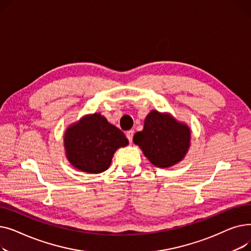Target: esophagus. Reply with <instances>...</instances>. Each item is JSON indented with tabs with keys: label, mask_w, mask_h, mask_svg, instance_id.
I'll use <instances>...</instances> for the list:
<instances>
[{
	"label": "esophagus",
	"mask_w": 251,
	"mask_h": 251,
	"mask_svg": "<svg viewBox=\"0 0 251 251\" xmlns=\"http://www.w3.org/2000/svg\"><path fill=\"white\" fill-rule=\"evenodd\" d=\"M133 135H134V131L133 130H129V131H127V132H126V137L128 138V140L130 142H132Z\"/></svg>",
	"instance_id": "obj_1"
}]
</instances>
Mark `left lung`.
Here are the masks:
<instances>
[{
    "instance_id": "obj_1",
    "label": "left lung",
    "mask_w": 251,
    "mask_h": 251,
    "mask_svg": "<svg viewBox=\"0 0 251 251\" xmlns=\"http://www.w3.org/2000/svg\"><path fill=\"white\" fill-rule=\"evenodd\" d=\"M191 130L170 113L151 111L143 130L136 132L133 142L148 160L157 168H170L181 162L190 148Z\"/></svg>"
}]
</instances>
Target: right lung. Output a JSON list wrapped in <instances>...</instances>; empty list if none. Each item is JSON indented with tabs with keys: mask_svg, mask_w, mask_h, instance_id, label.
Here are the masks:
<instances>
[{
	"mask_svg": "<svg viewBox=\"0 0 251 251\" xmlns=\"http://www.w3.org/2000/svg\"><path fill=\"white\" fill-rule=\"evenodd\" d=\"M122 131L100 113L88 114L70 124L64 133L65 154L77 170L99 174L111 166L115 151L128 146Z\"/></svg>",
	"mask_w": 251,
	"mask_h": 251,
	"instance_id": "right-lung-1",
	"label": "right lung"
}]
</instances>
